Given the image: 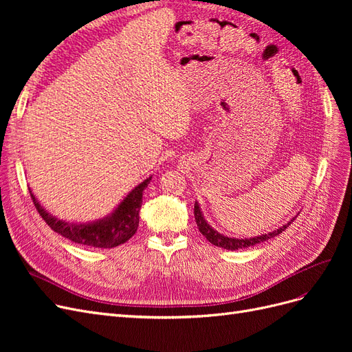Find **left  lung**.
Masks as SVG:
<instances>
[{
  "mask_svg": "<svg viewBox=\"0 0 352 352\" xmlns=\"http://www.w3.org/2000/svg\"><path fill=\"white\" fill-rule=\"evenodd\" d=\"M194 216H195V221H197V226H198L199 232L207 238V241L211 242L212 245H216V247H219V248L229 250V251H236V250H241V248L254 247V245H257L260 242L269 241L274 236H278L279 233H282L295 220V217H294V219L287 221L286 225L280 226L279 229H276V230L269 232V233H263V235H257V236H252V238H232V236L223 235V233L217 232L216 229H212L210 226V223L206 220L204 214H202L198 201H195V206H194Z\"/></svg>",
  "mask_w": 352,
  "mask_h": 352,
  "instance_id": "1",
  "label": "left lung"
}]
</instances>
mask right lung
I'll return each mask as SVG.
<instances>
[{
    "instance_id": "right-lung-1",
    "label": "right lung",
    "mask_w": 352,
    "mask_h": 352,
    "mask_svg": "<svg viewBox=\"0 0 352 352\" xmlns=\"http://www.w3.org/2000/svg\"><path fill=\"white\" fill-rule=\"evenodd\" d=\"M153 176L146 177L140 185H136L127 194L110 214L92 221H66L52 216L41 206V202L30 190V197L39 214L47 221V225L57 232L63 238L80 245H88L95 248H114L129 241L140 225V211L142 206V194L150 184Z\"/></svg>"
}]
</instances>
